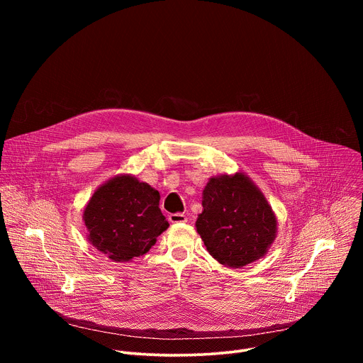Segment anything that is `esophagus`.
Returning a JSON list of instances; mask_svg holds the SVG:
<instances>
[{
	"label": "esophagus",
	"instance_id": "obj_1",
	"mask_svg": "<svg viewBox=\"0 0 363 363\" xmlns=\"http://www.w3.org/2000/svg\"><path fill=\"white\" fill-rule=\"evenodd\" d=\"M168 220H169L172 224H179V223H186V221H188L186 216H184V214H181V213L171 214V216L168 217Z\"/></svg>",
	"mask_w": 363,
	"mask_h": 363
}]
</instances>
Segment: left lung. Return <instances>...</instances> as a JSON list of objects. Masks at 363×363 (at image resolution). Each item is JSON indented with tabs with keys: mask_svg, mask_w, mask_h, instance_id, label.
Instances as JSON below:
<instances>
[{
	"mask_svg": "<svg viewBox=\"0 0 363 363\" xmlns=\"http://www.w3.org/2000/svg\"><path fill=\"white\" fill-rule=\"evenodd\" d=\"M277 224L264 194L244 172L211 177L202 189L196 233L225 267L241 269L263 258L277 237Z\"/></svg>",
	"mask_w": 363,
	"mask_h": 363,
	"instance_id": "left-lung-1",
	"label": "left lung"
}]
</instances>
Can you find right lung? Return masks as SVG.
<instances>
[{
    "label": "right lung",
    "instance_id": "1",
    "mask_svg": "<svg viewBox=\"0 0 363 363\" xmlns=\"http://www.w3.org/2000/svg\"><path fill=\"white\" fill-rule=\"evenodd\" d=\"M160 199L157 189L135 175H115L93 192L84 206L87 241L116 263L146 254L169 227Z\"/></svg>",
    "mask_w": 363,
    "mask_h": 363
}]
</instances>
